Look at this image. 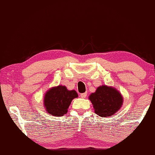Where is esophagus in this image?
Listing matches in <instances>:
<instances>
[{
	"instance_id": "1",
	"label": "esophagus",
	"mask_w": 155,
	"mask_h": 155,
	"mask_svg": "<svg viewBox=\"0 0 155 155\" xmlns=\"http://www.w3.org/2000/svg\"><path fill=\"white\" fill-rule=\"evenodd\" d=\"M81 98L84 99V98H85L87 96V93H83V94H81Z\"/></svg>"
}]
</instances>
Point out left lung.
Masks as SVG:
<instances>
[{"label": "left lung", "instance_id": "1", "mask_svg": "<svg viewBox=\"0 0 155 155\" xmlns=\"http://www.w3.org/2000/svg\"><path fill=\"white\" fill-rule=\"evenodd\" d=\"M95 113L100 117H110L120 109L123 98L121 94L113 87L101 85L89 96Z\"/></svg>", "mask_w": 155, "mask_h": 155}]
</instances>
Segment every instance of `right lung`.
<instances>
[{
  "label": "right lung",
  "instance_id": "add662e5",
  "mask_svg": "<svg viewBox=\"0 0 155 155\" xmlns=\"http://www.w3.org/2000/svg\"><path fill=\"white\" fill-rule=\"evenodd\" d=\"M78 96L75 91H69L64 85L53 87L45 93L44 107L51 115L62 116L67 112L72 99Z\"/></svg>",
  "mask_w": 155,
  "mask_h": 155
}]
</instances>
